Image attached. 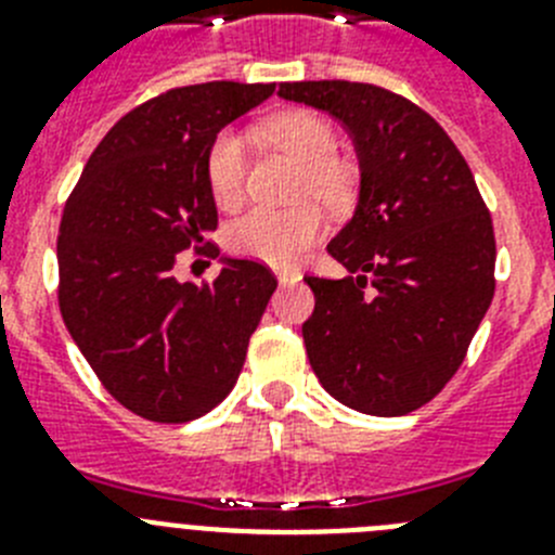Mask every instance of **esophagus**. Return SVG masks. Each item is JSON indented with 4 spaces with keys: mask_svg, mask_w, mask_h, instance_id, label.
Instances as JSON below:
<instances>
[{
    "mask_svg": "<svg viewBox=\"0 0 555 555\" xmlns=\"http://www.w3.org/2000/svg\"><path fill=\"white\" fill-rule=\"evenodd\" d=\"M302 274L297 272V269H283V272H278V283L281 286H294V283H300Z\"/></svg>",
    "mask_w": 555,
    "mask_h": 555,
    "instance_id": "34e87169",
    "label": "esophagus"
}]
</instances>
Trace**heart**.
<instances>
[{"instance_id":"heart-1","label":"heart","mask_w":555,"mask_h":555,"mask_svg":"<svg viewBox=\"0 0 555 555\" xmlns=\"http://www.w3.org/2000/svg\"><path fill=\"white\" fill-rule=\"evenodd\" d=\"M269 144L302 166L297 197H313L327 210H347L356 199L358 171L350 160L336 158V132L325 119L308 111L278 113L263 125ZM247 144L235 130H222L205 155V180L210 197L222 210L238 208L244 199ZM322 233V214L313 205L288 210L253 208L228 228V247L255 261L288 267Z\"/></svg>"}]
</instances>
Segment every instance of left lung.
Returning a JSON list of instances; mask_svg holds the SVG:
<instances>
[{
  "label": "left lung",
  "instance_id": "left-lung-1",
  "mask_svg": "<svg viewBox=\"0 0 555 555\" xmlns=\"http://www.w3.org/2000/svg\"><path fill=\"white\" fill-rule=\"evenodd\" d=\"M278 96L331 113L358 152V203L327 244L341 281L306 278L302 325L327 395L372 416L434 400L494 297V230L473 171L434 116L370 82H283Z\"/></svg>",
  "mask_w": 555,
  "mask_h": 555
}]
</instances>
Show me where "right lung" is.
<instances>
[{"label":"right lung","instance_id":"add662e5","mask_svg":"<svg viewBox=\"0 0 555 555\" xmlns=\"http://www.w3.org/2000/svg\"><path fill=\"white\" fill-rule=\"evenodd\" d=\"M272 91L217 80L144 102L107 130L63 208V322L102 386L152 423H189L222 403L278 288L244 258H219L214 283L175 274L178 255L217 230L210 141Z\"/></svg>","mask_w":555,"mask_h":555}]
</instances>
